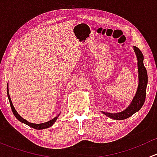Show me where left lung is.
<instances>
[{
    "label": "left lung",
    "instance_id": "obj_1",
    "mask_svg": "<svg viewBox=\"0 0 157 157\" xmlns=\"http://www.w3.org/2000/svg\"><path fill=\"white\" fill-rule=\"evenodd\" d=\"M137 59V69H138V86L137 91L130 105L124 110L117 113H110L101 111L102 113L110 118L115 120H124L138 112L143 106L146 98L147 85L148 82L147 70L144 65V55L137 47L133 46Z\"/></svg>",
    "mask_w": 157,
    "mask_h": 157
}]
</instances>
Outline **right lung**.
Returning <instances> with one entry per match:
<instances>
[{
  "instance_id": "add662e5",
  "label": "right lung",
  "mask_w": 157,
  "mask_h": 157,
  "mask_svg": "<svg viewBox=\"0 0 157 157\" xmlns=\"http://www.w3.org/2000/svg\"><path fill=\"white\" fill-rule=\"evenodd\" d=\"M7 97H8L9 102H10V105L11 109H12L13 113L14 116H15L16 118L19 120V121H21L22 123H24V124H27V125H29V127L35 128V129L42 130V129H45V128H48L49 127H51V126H52L55 123L56 120L58 119V116H59L60 114L58 115H57L55 118H52V120H50V121H46V122H45V123H41V124H35V123L29 122V121H28L27 120H26V119H24L23 118H22V117L19 115L18 112H17V110H16L15 108H14L13 105V103H12V101H11V99L10 97V94H9L8 83H7Z\"/></svg>"
}]
</instances>
